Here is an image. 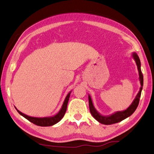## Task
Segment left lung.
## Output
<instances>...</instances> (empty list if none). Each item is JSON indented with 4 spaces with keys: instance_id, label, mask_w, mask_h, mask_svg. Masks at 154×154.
Returning <instances> with one entry per match:
<instances>
[{
    "instance_id": "8db88e82",
    "label": "left lung",
    "mask_w": 154,
    "mask_h": 154,
    "mask_svg": "<svg viewBox=\"0 0 154 154\" xmlns=\"http://www.w3.org/2000/svg\"><path fill=\"white\" fill-rule=\"evenodd\" d=\"M132 57H133L135 63H136L138 72H139V79L140 81L141 87L140 88L139 92H138V93L136 95V97H135L133 102H132L131 104L129 105L127 109L123 111H116V112L111 114L109 116H103L101 115V113H99L98 111L96 110L94 105L93 104V101H92L91 96H90V95H89V105L90 112H91V114L93 116V117H94V118L99 123H102V124L111 125V124H113V123H116L122 122V120L125 119L127 118V117L131 116L135 111V109H137L138 104H139L140 98L141 97V90H142L143 85V77L142 73H141V62H140L139 57H138L136 53L134 52L132 53Z\"/></svg>"
}]
</instances>
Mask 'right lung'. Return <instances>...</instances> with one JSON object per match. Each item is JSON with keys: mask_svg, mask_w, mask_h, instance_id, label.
Masks as SVG:
<instances>
[{"mask_svg": "<svg viewBox=\"0 0 154 154\" xmlns=\"http://www.w3.org/2000/svg\"><path fill=\"white\" fill-rule=\"evenodd\" d=\"M71 91L69 92L68 94L66 96V97L64 100V102L62 105V107L61 109L55 116H51V117H31L26 115V114L20 112L19 110H18L16 107L15 109L19 112L20 115L22 116L23 117H25L27 120H29V122H32L34 124L38 125V126H42V127H47V126H52L53 125L56 124V123H58L61 120V119L64 116L65 113L66 112V110H67V104L68 101L69 99V97H70Z\"/></svg>", "mask_w": 154, "mask_h": 154, "instance_id": "obj_1", "label": "right lung"}]
</instances>
